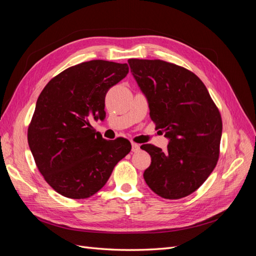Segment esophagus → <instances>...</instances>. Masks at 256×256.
<instances>
[{"label":"esophagus","instance_id":"esophagus-1","mask_svg":"<svg viewBox=\"0 0 256 256\" xmlns=\"http://www.w3.org/2000/svg\"><path fill=\"white\" fill-rule=\"evenodd\" d=\"M131 145H132V152H140V145H138V144H136V143H132Z\"/></svg>","mask_w":256,"mask_h":256}]
</instances>
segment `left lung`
<instances>
[{"label": "left lung", "mask_w": 256, "mask_h": 256, "mask_svg": "<svg viewBox=\"0 0 256 256\" xmlns=\"http://www.w3.org/2000/svg\"><path fill=\"white\" fill-rule=\"evenodd\" d=\"M128 64L148 102L152 120L168 140L166 152L152 144L141 146L152 157L144 180L161 198L187 196L203 184L218 161V108L198 76L184 67L160 60L130 58Z\"/></svg>", "instance_id": "1"}]
</instances>
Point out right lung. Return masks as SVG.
Returning a JSON list of instances; mask_svg holds the SVG:
<instances>
[{
    "instance_id": "add662e5",
    "label": "right lung",
    "mask_w": 256,
    "mask_h": 256,
    "mask_svg": "<svg viewBox=\"0 0 256 256\" xmlns=\"http://www.w3.org/2000/svg\"><path fill=\"white\" fill-rule=\"evenodd\" d=\"M128 72L127 64L85 62L54 76L40 92L28 141L38 170L60 194L94 196L130 152L126 138L106 141L90 124L104 118L106 92Z\"/></svg>"
}]
</instances>
